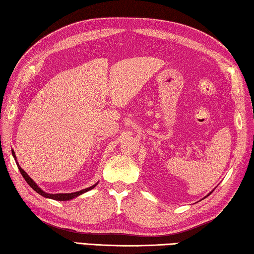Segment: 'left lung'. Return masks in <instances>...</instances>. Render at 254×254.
I'll list each match as a JSON object with an SVG mask.
<instances>
[{
  "label": "left lung",
  "mask_w": 254,
  "mask_h": 254,
  "mask_svg": "<svg viewBox=\"0 0 254 254\" xmlns=\"http://www.w3.org/2000/svg\"><path fill=\"white\" fill-rule=\"evenodd\" d=\"M212 192H213V190H212V191H210V192H209V194H208V195H207V196H209V195H210V194H212ZM207 196H205V197H204V198H206V197H207Z\"/></svg>",
  "instance_id": "1"
}]
</instances>
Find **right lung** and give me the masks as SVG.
I'll use <instances>...</instances> for the list:
<instances>
[{
  "mask_svg": "<svg viewBox=\"0 0 254 254\" xmlns=\"http://www.w3.org/2000/svg\"><path fill=\"white\" fill-rule=\"evenodd\" d=\"M12 154H13V158H14V160H15V162H16V166H18V168H19V170H20V173H21V175L23 176V178L25 179V182H27L28 184H29V186L31 187L34 191H37L38 194L39 195H41V196H44V197H46V198H50V199H55V200H60V201H63V200H70V199H72V198H76V197H78L79 195H81V194H84V192H86V191H88V190H91V189H93L94 187L96 186V185L98 184V183H96L95 185H93V186H91V187H88V188H85V189H81V190H79V191H75V192H69V194H49V192H46V191H44L42 190V189L38 186V185L33 182V179H31L29 177V175L25 173V171L21 168L20 167V165H19V162L16 161V156H15V153H14V151L13 150H12Z\"/></svg>",
  "mask_w": 254,
  "mask_h": 254,
  "instance_id": "add662e5",
  "label": "right lung"
}]
</instances>
